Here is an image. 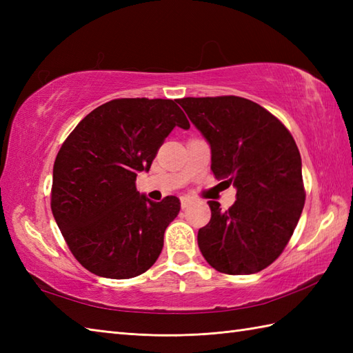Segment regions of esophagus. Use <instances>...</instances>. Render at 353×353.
Wrapping results in <instances>:
<instances>
[{
	"mask_svg": "<svg viewBox=\"0 0 353 353\" xmlns=\"http://www.w3.org/2000/svg\"><path fill=\"white\" fill-rule=\"evenodd\" d=\"M192 203V199L190 197V196H182L181 197V205H182V208H186L188 205H191Z\"/></svg>",
	"mask_w": 353,
	"mask_h": 353,
	"instance_id": "obj_1",
	"label": "esophagus"
}]
</instances>
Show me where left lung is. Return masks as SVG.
Instances as JSON below:
<instances>
[{"instance_id":"1","label":"left lung","mask_w":353,"mask_h":353,"mask_svg":"<svg viewBox=\"0 0 353 353\" xmlns=\"http://www.w3.org/2000/svg\"><path fill=\"white\" fill-rule=\"evenodd\" d=\"M179 104L211 147L214 176L236 190L228 211L208 201L211 221L199 230V249L221 273H258L283 252L305 205L296 142L274 115L241 97H186Z\"/></svg>"}]
</instances>
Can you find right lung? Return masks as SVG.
I'll use <instances>...</instances> for the list:
<instances>
[{"label": "right lung", "mask_w": 353, "mask_h": 353, "mask_svg": "<svg viewBox=\"0 0 353 353\" xmlns=\"http://www.w3.org/2000/svg\"><path fill=\"white\" fill-rule=\"evenodd\" d=\"M177 100L118 99L88 114L59 150L51 211L74 256L108 279L152 267L181 211L174 196L152 201L137 190L174 127L190 129Z\"/></svg>", "instance_id": "add662e5"}]
</instances>
